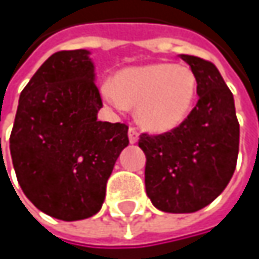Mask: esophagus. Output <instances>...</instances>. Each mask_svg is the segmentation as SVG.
Returning <instances> with one entry per match:
<instances>
[{"instance_id":"1","label":"esophagus","mask_w":259,"mask_h":259,"mask_svg":"<svg viewBox=\"0 0 259 259\" xmlns=\"http://www.w3.org/2000/svg\"><path fill=\"white\" fill-rule=\"evenodd\" d=\"M138 139H139V133H138V130L135 129V127H130L129 129L130 144H136V142H138Z\"/></svg>"}]
</instances>
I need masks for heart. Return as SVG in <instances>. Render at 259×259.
Masks as SVG:
<instances>
[{
    "label": "heart",
    "mask_w": 259,
    "mask_h": 259,
    "mask_svg": "<svg viewBox=\"0 0 259 259\" xmlns=\"http://www.w3.org/2000/svg\"><path fill=\"white\" fill-rule=\"evenodd\" d=\"M196 75L184 64L157 63L121 70L102 90L105 102L124 111L136 106V121L150 132H168L189 115L196 96Z\"/></svg>",
    "instance_id": "1"
}]
</instances>
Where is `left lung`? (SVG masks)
Returning <instances> with one entry per match:
<instances>
[{"label": "left lung", "mask_w": 259, "mask_h": 259, "mask_svg": "<svg viewBox=\"0 0 259 259\" xmlns=\"http://www.w3.org/2000/svg\"><path fill=\"white\" fill-rule=\"evenodd\" d=\"M196 75L198 102L187 118L162 135L142 133L145 190L166 213H193L213 202L227 187L237 165L240 126L233 93L216 66L180 55Z\"/></svg>", "instance_id": "1"}]
</instances>
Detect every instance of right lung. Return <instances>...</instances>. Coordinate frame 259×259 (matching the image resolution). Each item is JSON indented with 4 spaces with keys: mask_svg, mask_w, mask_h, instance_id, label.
<instances>
[{
    "mask_svg": "<svg viewBox=\"0 0 259 259\" xmlns=\"http://www.w3.org/2000/svg\"><path fill=\"white\" fill-rule=\"evenodd\" d=\"M85 49L51 55L19 97L10 153L26 198L60 221L96 214L106 181L129 145V127L99 121L103 106Z\"/></svg>",
    "mask_w": 259,
    "mask_h": 259,
    "instance_id": "obj_1",
    "label": "right lung"
}]
</instances>
